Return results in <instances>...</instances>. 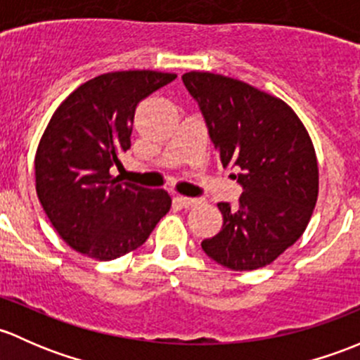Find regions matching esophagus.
Masks as SVG:
<instances>
[{
    "label": "esophagus",
    "mask_w": 360,
    "mask_h": 360,
    "mask_svg": "<svg viewBox=\"0 0 360 360\" xmlns=\"http://www.w3.org/2000/svg\"><path fill=\"white\" fill-rule=\"evenodd\" d=\"M176 202H180V206L184 207H192L201 202V199L198 198H187V195H176Z\"/></svg>",
    "instance_id": "obj_1"
}]
</instances>
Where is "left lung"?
I'll list each match as a JSON object with an SVG mask.
<instances>
[{"label": "left lung", "mask_w": 360, "mask_h": 360, "mask_svg": "<svg viewBox=\"0 0 360 360\" xmlns=\"http://www.w3.org/2000/svg\"><path fill=\"white\" fill-rule=\"evenodd\" d=\"M221 165L237 166V207L218 202L221 231L201 243L231 270L269 265L302 237L317 202L319 168L302 120L284 100L213 72H185Z\"/></svg>", "instance_id": "obj_1"}]
</instances>
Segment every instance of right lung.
<instances>
[{"instance_id": "add662e5", "label": "right lung", "mask_w": 360, "mask_h": 360, "mask_svg": "<svg viewBox=\"0 0 360 360\" xmlns=\"http://www.w3.org/2000/svg\"><path fill=\"white\" fill-rule=\"evenodd\" d=\"M176 74L117 70L77 86L51 116L34 158L36 192L58 236L100 262L142 246L172 207L162 188L110 175L131 146L139 102Z\"/></svg>"}]
</instances>
